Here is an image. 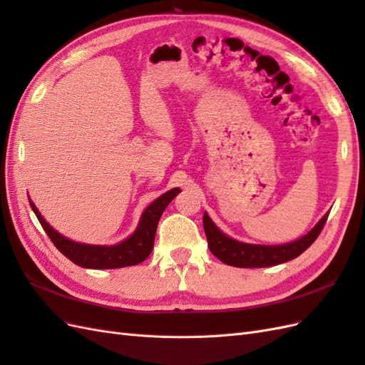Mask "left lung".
<instances>
[{"label": "left lung", "instance_id": "left-lung-1", "mask_svg": "<svg viewBox=\"0 0 365 365\" xmlns=\"http://www.w3.org/2000/svg\"><path fill=\"white\" fill-rule=\"evenodd\" d=\"M327 217H329V212H325L322 219L305 236L280 245L245 244V242L232 239L216 227L207 212L203 214V228L210 251L223 264L239 268H264L288 262L302 255L321 235Z\"/></svg>", "mask_w": 365, "mask_h": 365}]
</instances>
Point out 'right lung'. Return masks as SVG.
Instances as JSON below:
<instances>
[{"mask_svg": "<svg viewBox=\"0 0 365 365\" xmlns=\"http://www.w3.org/2000/svg\"><path fill=\"white\" fill-rule=\"evenodd\" d=\"M180 192V188H173L168 192L157 197L140 216L138 225L133 235L128 236L125 240L118 242L115 245H89L81 244V242L71 240L66 236L52 228L48 222L44 220L38 208L29 199L31 208L35 212L36 219L40 220L43 230L49 239L53 242L61 253L66 256L73 264L83 268L92 269H110L137 265L151 255L155 239V231L158 220H160L165 208L170 202Z\"/></svg>", "mask_w": 365, "mask_h": 365, "instance_id": "right-lung-1", "label": "right lung"}]
</instances>
